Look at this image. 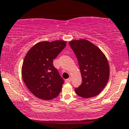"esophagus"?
Here are the masks:
<instances>
[{
    "mask_svg": "<svg viewBox=\"0 0 129 129\" xmlns=\"http://www.w3.org/2000/svg\"><path fill=\"white\" fill-rule=\"evenodd\" d=\"M65 82H66V83H70V82H71V78H69L68 79H66V80H65Z\"/></svg>",
    "mask_w": 129,
    "mask_h": 129,
    "instance_id": "34e87169",
    "label": "esophagus"
}]
</instances>
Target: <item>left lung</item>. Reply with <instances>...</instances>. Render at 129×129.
I'll return each instance as SVG.
<instances>
[{
	"label": "left lung",
	"mask_w": 129,
	"mask_h": 129,
	"mask_svg": "<svg viewBox=\"0 0 129 129\" xmlns=\"http://www.w3.org/2000/svg\"><path fill=\"white\" fill-rule=\"evenodd\" d=\"M76 56L82 76V83L74 89L76 93L84 98L100 93L109 78V66L101 50L86 40L70 42Z\"/></svg>",
	"instance_id": "8db88e82"
}]
</instances>
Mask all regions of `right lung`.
Here are the masks:
<instances>
[{
  "instance_id": "obj_1",
  "label": "right lung",
  "mask_w": 129,
  "mask_h": 129,
  "mask_svg": "<svg viewBox=\"0 0 129 129\" xmlns=\"http://www.w3.org/2000/svg\"><path fill=\"white\" fill-rule=\"evenodd\" d=\"M66 46V42H41L30 49L25 56L22 74L30 92L40 99L50 100L61 91L64 79L53 62Z\"/></svg>"
}]
</instances>
